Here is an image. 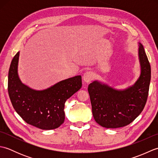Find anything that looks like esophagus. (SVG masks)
<instances>
[{
    "label": "esophagus",
    "instance_id": "34e87169",
    "mask_svg": "<svg viewBox=\"0 0 158 158\" xmlns=\"http://www.w3.org/2000/svg\"><path fill=\"white\" fill-rule=\"evenodd\" d=\"M94 73L91 71H88V72H86L84 75H83V80H84L85 82L89 83L94 79Z\"/></svg>",
    "mask_w": 158,
    "mask_h": 158
}]
</instances>
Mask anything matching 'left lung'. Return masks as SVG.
<instances>
[{
	"mask_svg": "<svg viewBox=\"0 0 158 158\" xmlns=\"http://www.w3.org/2000/svg\"><path fill=\"white\" fill-rule=\"evenodd\" d=\"M139 44L141 73L135 85L123 91L96 81L88 86L93 117L102 127L117 128L128 125L145 106L151 81V66L143 46Z\"/></svg>",
	"mask_w": 158,
	"mask_h": 158,
	"instance_id": "obj_1",
	"label": "left lung"
}]
</instances>
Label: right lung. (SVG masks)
I'll return each mask as SVG.
<instances>
[{"label": "right lung", "mask_w": 158, "mask_h": 158, "mask_svg": "<svg viewBox=\"0 0 158 158\" xmlns=\"http://www.w3.org/2000/svg\"><path fill=\"white\" fill-rule=\"evenodd\" d=\"M19 53L13 57L8 75V93L13 108L31 125L42 130L58 127L64 122V103L81 88V77L75 76L38 91L26 85L18 75Z\"/></svg>", "instance_id": "add662e5"}]
</instances>
